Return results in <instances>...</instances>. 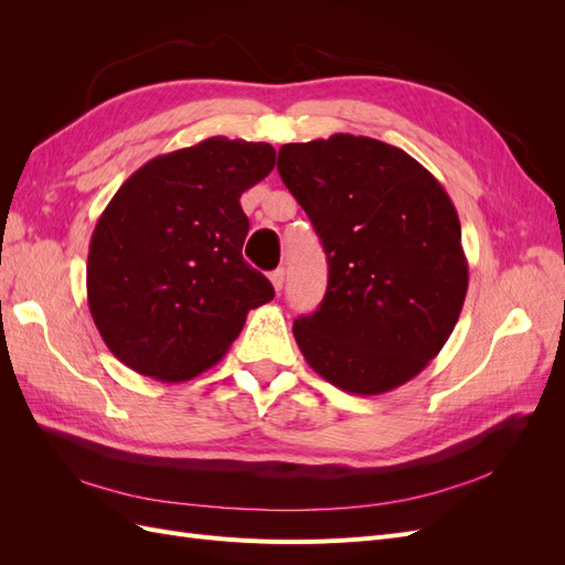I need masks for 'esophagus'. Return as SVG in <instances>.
Returning a JSON list of instances; mask_svg holds the SVG:
<instances>
[{"label":"esophagus","mask_w":565,"mask_h":565,"mask_svg":"<svg viewBox=\"0 0 565 565\" xmlns=\"http://www.w3.org/2000/svg\"><path fill=\"white\" fill-rule=\"evenodd\" d=\"M270 282H273V289H276V292H280L282 289V282H285V268H276V270H270Z\"/></svg>","instance_id":"34e87169"}]
</instances>
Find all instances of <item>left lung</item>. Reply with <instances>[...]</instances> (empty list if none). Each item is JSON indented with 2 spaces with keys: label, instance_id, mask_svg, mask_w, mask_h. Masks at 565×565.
Segmentation results:
<instances>
[{
  "label": "left lung",
  "instance_id": "obj_1",
  "mask_svg": "<svg viewBox=\"0 0 565 565\" xmlns=\"http://www.w3.org/2000/svg\"><path fill=\"white\" fill-rule=\"evenodd\" d=\"M278 172L328 256V292L292 324L306 363L358 396L417 377L469 287L446 188L405 150L353 134L285 143Z\"/></svg>",
  "mask_w": 565,
  "mask_h": 565
}]
</instances>
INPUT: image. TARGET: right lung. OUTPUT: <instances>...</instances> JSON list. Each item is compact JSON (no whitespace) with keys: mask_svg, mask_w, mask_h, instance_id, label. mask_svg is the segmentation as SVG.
I'll return each instance as SVG.
<instances>
[{"mask_svg":"<svg viewBox=\"0 0 565 565\" xmlns=\"http://www.w3.org/2000/svg\"><path fill=\"white\" fill-rule=\"evenodd\" d=\"M276 150L212 136L152 158L119 185L89 243L87 299L110 353L134 372L185 382L218 363L273 285L243 259L241 195Z\"/></svg>","mask_w":565,"mask_h":565,"instance_id":"1","label":"right lung"}]
</instances>
